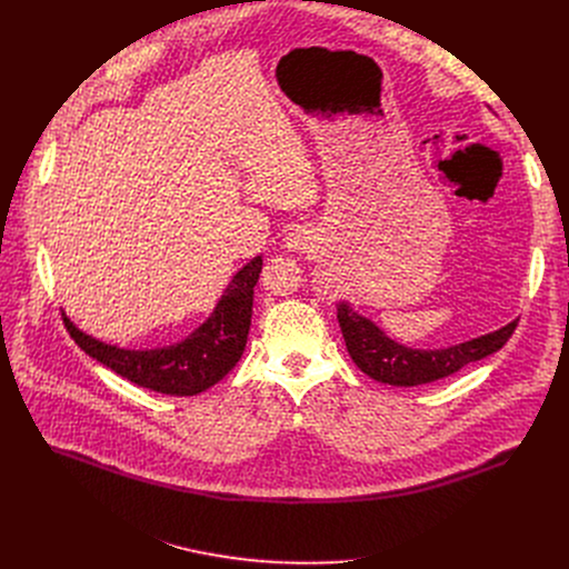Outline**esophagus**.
Listing matches in <instances>:
<instances>
[{
    "label": "esophagus",
    "instance_id": "esophagus-1",
    "mask_svg": "<svg viewBox=\"0 0 569 569\" xmlns=\"http://www.w3.org/2000/svg\"><path fill=\"white\" fill-rule=\"evenodd\" d=\"M315 231L310 227H295L288 238H286V246L290 252H308L315 246Z\"/></svg>",
    "mask_w": 569,
    "mask_h": 569
}]
</instances>
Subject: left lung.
Masks as SVG:
<instances>
[{
  "label": "left lung",
  "mask_w": 569,
  "mask_h": 569,
  "mask_svg": "<svg viewBox=\"0 0 569 569\" xmlns=\"http://www.w3.org/2000/svg\"><path fill=\"white\" fill-rule=\"evenodd\" d=\"M338 321L349 356L360 371L393 387H417L441 380L470 362L500 351L518 327V319H513L493 333L446 349H412L391 340L369 317L353 310L347 301L338 303Z\"/></svg>",
  "instance_id": "1"
}]
</instances>
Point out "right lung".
Segmentation results:
<instances>
[{"label":"right lung","instance_id":"right-lung-1","mask_svg":"<svg viewBox=\"0 0 569 569\" xmlns=\"http://www.w3.org/2000/svg\"><path fill=\"white\" fill-rule=\"evenodd\" d=\"M261 266V257L242 266L231 277L213 312L189 338L171 347L119 349L83 333L67 315H62L64 327L90 358L130 382L169 396H196L222 380L246 351Z\"/></svg>","mask_w":569,"mask_h":569}]
</instances>
